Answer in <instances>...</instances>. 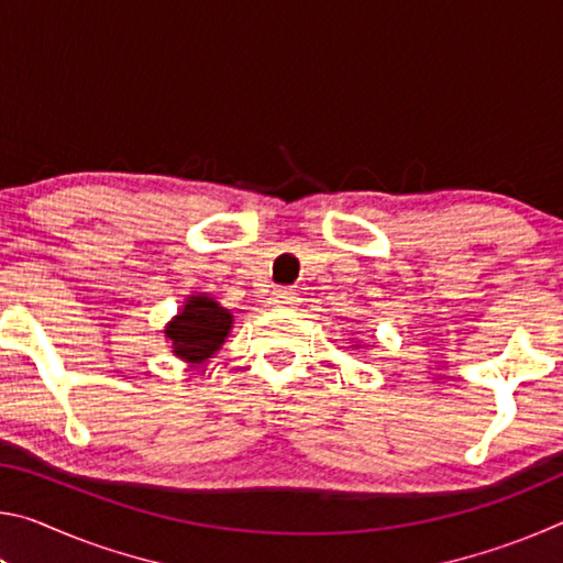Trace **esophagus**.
I'll return each instance as SVG.
<instances>
[{
	"label": "esophagus",
	"mask_w": 563,
	"mask_h": 563,
	"mask_svg": "<svg viewBox=\"0 0 563 563\" xmlns=\"http://www.w3.org/2000/svg\"><path fill=\"white\" fill-rule=\"evenodd\" d=\"M271 302L275 305V308H292V305L298 302V295L288 288H278V290H273Z\"/></svg>",
	"instance_id": "34e87169"
}]
</instances>
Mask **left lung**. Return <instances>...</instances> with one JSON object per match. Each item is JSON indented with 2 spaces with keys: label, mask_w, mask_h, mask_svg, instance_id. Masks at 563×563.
<instances>
[{
  "label": "left lung",
  "mask_w": 563,
  "mask_h": 563,
  "mask_svg": "<svg viewBox=\"0 0 563 563\" xmlns=\"http://www.w3.org/2000/svg\"><path fill=\"white\" fill-rule=\"evenodd\" d=\"M350 347H352V350H360L362 345H360V342H352V345H350Z\"/></svg>",
  "instance_id": "obj_1"
}]
</instances>
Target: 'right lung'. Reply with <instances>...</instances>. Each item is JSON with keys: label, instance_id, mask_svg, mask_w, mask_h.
I'll list each match as a JSON object with an SVG mask.
<instances>
[{"label": "right lung", "instance_id": "add662e5", "mask_svg": "<svg viewBox=\"0 0 563 563\" xmlns=\"http://www.w3.org/2000/svg\"><path fill=\"white\" fill-rule=\"evenodd\" d=\"M233 328V312L208 292L188 295L178 316L170 318L164 335L170 342V352L188 365H203L223 347L228 332Z\"/></svg>", "mask_w": 563, "mask_h": 563}]
</instances>
